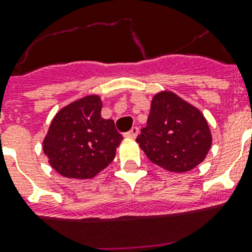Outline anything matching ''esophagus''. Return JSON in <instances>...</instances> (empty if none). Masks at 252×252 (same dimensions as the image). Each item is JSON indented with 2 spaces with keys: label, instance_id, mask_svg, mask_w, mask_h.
I'll return each instance as SVG.
<instances>
[{
  "label": "esophagus",
  "instance_id": "1",
  "mask_svg": "<svg viewBox=\"0 0 252 252\" xmlns=\"http://www.w3.org/2000/svg\"><path fill=\"white\" fill-rule=\"evenodd\" d=\"M137 134H138V128L137 126H133V128H132L129 132H126L124 136H126V137H129V138H136L137 137Z\"/></svg>",
  "mask_w": 252,
  "mask_h": 252
}]
</instances>
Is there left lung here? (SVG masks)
<instances>
[{
    "label": "left lung",
    "mask_w": 252,
    "mask_h": 252,
    "mask_svg": "<svg viewBox=\"0 0 252 252\" xmlns=\"http://www.w3.org/2000/svg\"><path fill=\"white\" fill-rule=\"evenodd\" d=\"M136 141L153 163L186 172L205 159L212 134L201 111L171 91H161L154 95L148 124Z\"/></svg>",
    "instance_id": "obj_1"
}]
</instances>
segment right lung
Masks as SVG:
<instances>
[{
	"label": "right lung",
	"mask_w": 252,
	"mask_h": 252,
	"mask_svg": "<svg viewBox=\"0 0 252 252\" xmlns=\"http://www.w3.org/2000/svg\"><path fill=\"white\" fill-rule=\"evenodd\" d=\"M100 111V96L87 95L55 115L43 152L60 175L90 179L114 161L123 136L114 120L103 119Z\"/></svg>",
	"instance_id": "1"
}]
</instances>
